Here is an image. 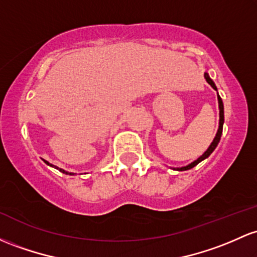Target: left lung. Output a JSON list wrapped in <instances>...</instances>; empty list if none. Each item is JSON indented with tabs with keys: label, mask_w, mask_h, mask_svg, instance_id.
<instances>
[{
	"label": "left lung",
	"mask_w": 257,
	"mask_h": 257,
	"mask_svg": "<svg viewBox=\"0 0 257 257\" xmlns=\"http://www.w3.org/2000/svg\"><path fill=\"white\" fill-rule=\"evenodd\" d=\"M205 79H206V81H207V83L210 84V85L212 86L213 89H215L216 91H217V87H216V85H215V83H213V81H212V79H211L210 77H208V74H207V73H205ZM217 97H218V106H219V126H218V131H217V134H216L215 139H213V142H212V144H211V145H210V148H208L207 150L205 151V154L202 155V156H200L199 159H197L196 161H194V162H193V163H190V165L185 166V167H180V168H177V170H178V171H188V170H190V168L195 167V166L197 165V163H200V162H201L202 160L207 159V157L210 156L211 154H212L213 150H215V149L217 148V145H218L219 140H221L222 131H223V122H224V111H223V102H222V98L219 97V95H218V96H217Z\"/></svg>",
	"instance_id": "1"
}]
</instances>
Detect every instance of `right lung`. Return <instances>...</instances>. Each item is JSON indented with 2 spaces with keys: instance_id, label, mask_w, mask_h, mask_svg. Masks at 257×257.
<instances>
[{
  "instance_id": "1",
  "label": "right lung",
  "mask_w": 257,
  "mask_h": 257,
  "mask_svg": "<svg viewBox=\"0 0 257 257\" xmlns=\"http://www.w3.org/2000/svg\"><path fill=\"white\" fill-rule=\"evenodd\" d=\"M45 162H46V163H47V165H50V163H49V162H47V161H45ZM50 166H52V165H50ZM52 167H53V166H52ZM55 168H57V170H60V171L62 172V173H66V174H69V176H73V174H74V173H69V172H66V171H64V170H61V168H58V167H55Z\"/></svg>"
}]
</instances>
